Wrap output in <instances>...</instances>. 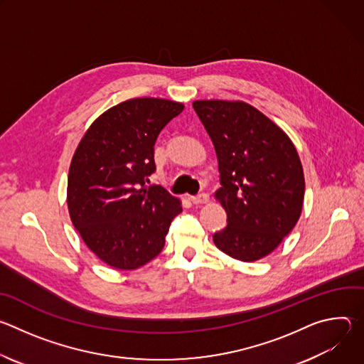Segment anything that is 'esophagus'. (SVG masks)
I'll return each mask as SVG.
<instances>
[{
    "label": "esophagus",
    "mask_w": 364,
    "mask_h": 364,
    "mask_svg": "<svg viewBox=\"0 0 364 364\" xmlns=\"http://www.w3.org/2000/svg\"><path fill=\"white\" fill-rule=\"evenodd\" d=\"M190 200H191V203H193V204H204V203L209 201V196L204 194V193H201V194L193 196Z\"/></svg>",
    "instance_id": "1"
}]
</instances>
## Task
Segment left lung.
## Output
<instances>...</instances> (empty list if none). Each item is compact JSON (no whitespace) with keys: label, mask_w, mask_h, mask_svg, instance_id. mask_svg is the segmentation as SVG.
Returning a JSON list of instances; mask_svg holds the SVG:
<instances>
[{"label":"left lung","mask_w":364,"mask_h":364,"mask_svg":"<svg viewBox=\"0 0 364 364\" xmlns=\"http://www.w3.org/2000/svg\"><path fill=\"white\" fill-rule=\"evenodd\" d=\"M193 108L216 149V198L228 213L215 245L237 261H257L299 219L305 181L298 152L279 127L245 102L196 100Z\"/></svg>","instance_id":"8db88e82"}]
</instances>
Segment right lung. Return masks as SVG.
<instances>
[{
  "label": "right lung",
  "instance_id": "1",
  "mask_svg": "<svg viewBox=\"0 0 364 364\" xmlns=\"http://www.w3.org/2000/svg\"><path fill=\"white\" fill-rule=\"evenodd\" d=\"M183 103L136 97L103 112L86 131L69 170L68 205L87 247L117 269H136L157 256L180 200L146 186L154 145Z\"/></svg>",
  "mask_w": 364,
  "mask_h": 364
}]
</instances>
